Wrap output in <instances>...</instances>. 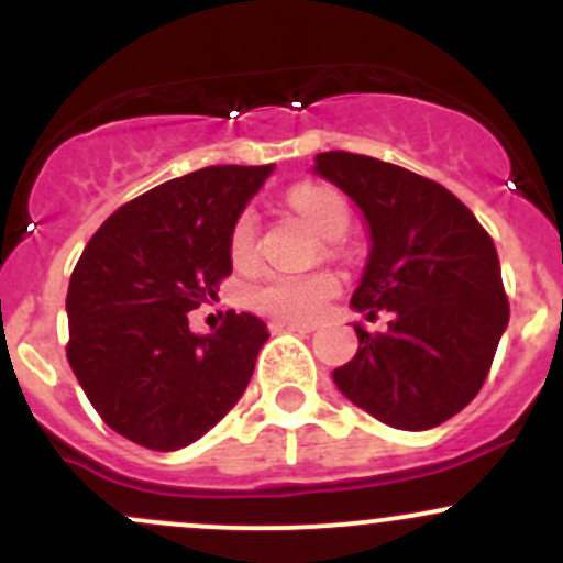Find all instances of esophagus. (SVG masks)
Masks as SVG:
<instances>
[{"instance_id": "esophagus-1", "label": "esophagus", "mask_w": 563, "mask_h": 563, "mask_svg": "<svg viewBox=\"0 0 563 563\" xmlns=\"http://www.w3.org/2000/svg\"><path fill=\"white\" fill-rule=\"evenodd\" d=\"M316 327H305V323H286V321H269V332L272 334H283V332H299V334H310Z\"/></svg>"}]
</instances>
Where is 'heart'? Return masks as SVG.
Segmentation results:
<instances>
[{
  "label": "heart",
  "instance_id": "1",
  "mask_svg": "<svg viewBox=\"0 0 563 563\" xmlns=\"http://www.w3.org/2000/svg\"><path fill=\"white\" fill-rule=\"evenodd\" d=\"M288 207L302 214L316 234L323 240H340L349 229V203L343 192L329 185L305 181L288 190ZM255 240H258V220L245 209L236 218L229 236L231 261L236 266H247L255 258ZM338 291V280L329 272H272L264 280L255 283L247 294V305L255 313L286 323H310L323 313L329 299Z\"/></svg>",
  "mask_w": 563,
  "mask_h": 563
}]
</instances>
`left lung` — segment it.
Wrapping results in <instances>:
<instances>
[{"label":"left lung","mask_w":563,"mask_h":563,"mask_svg":"<svg viewBox=\"0 0 563 563\" xmlns=\"http://www.w3.org/2000/svg\"><path fill=\"white\" fill-rule=\"evenodd\" d=\"M313 174L360 207L371 253L351 297L367 318L391 316L332 373L354 406L397 430H430L485 384L509 323L501 264L487 231L439 181L376 157L321 152Z\"/></svg>","instance_id":"obj_1"}]
</instances>
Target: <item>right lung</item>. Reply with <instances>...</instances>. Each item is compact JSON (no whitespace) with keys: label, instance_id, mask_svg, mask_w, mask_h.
<instances>
[{"label":"right lung","instance_id":"right-lung-1","mask_svg":"<svg viewBox=\"0 0 563 563\" xmlns=\"http://www.w3.org/2000/svg\"><path fill=\"white\" fill-rule=\"evenodd\" d=\"M275 166H209L119 207L67 288V362L124 439L174 452L212 430L247 389L266 323L225 313L212 334L187 313L231 275L229 236Z\"/></svg>","mask_w":563,"mask_h":563}]
</instances>
